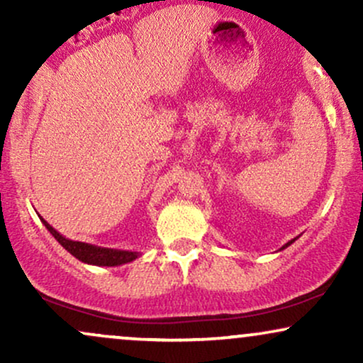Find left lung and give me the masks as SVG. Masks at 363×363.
Listing matches in <instances>:
<instances>
[{"label": "left lung", "mask_w": 363, "mask_h": 363, "mask_svg": "<svg viewBox=\"0 0 363 363\" xmlns=\"http://www.w3.org/2000/svg\"><path fill=\"white\" fill-rule=\"evenodd\" d=\"M294 240H295V239H294ZM294 240H290V242H289V244H286V245H290L291 242H294ZM286 245H285V247H286Z\"/></svg>", "instance_id": "obj_1"}]
</instances>
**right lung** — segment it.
<instances>
[{"label":"right lung","instance_id":"1","mask_svg":"<svg viewBox=\"0 0 363 363\" xmlns=\"http://www.w3.org/2000/svg\"><path fill=\"white\" fill-rule=\"evenodd\" d=\"M43 223L45 225L49 232L54 235V239L60 242L62 247L66 249L69 254H73L77 259L83 262H89V264H97V266H118L124 264L138 257V252L135 251H118V249H106V247H97V245H90L85 242H77V240H69L66 237H62L60 232H56L54 228L45 222L44 218Z\"/></svg>","mask_w":363,"mask_h":363}]
</instances>
